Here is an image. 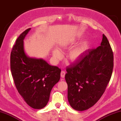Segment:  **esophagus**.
I'll list each match as a JSON object with an SVG mask.
<instances>
[{
    "instance_id": "1",
    "label": "esophagus",
    "mask_w": 121,
    "mask_h": 121,
    "mask_svg": "<svg viewBox=\"0 0 121 121\" xmlns=\"http://www.w3.org/2000/svg\"><path fill=\"white\" fill-rule=\"evenodd\" d=\"M65 74H66V72H65L64 70L61 71V78H65Z\"/></svg>"
}]
</instances>
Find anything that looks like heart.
Returning a JSON list of instances; mask_svg holds the SVG:
<instances>
[{
  "instance_id": "b5f03b06",
  "label": "heart",
  "mask_w": 121,
  "mask_h": 121,
  "mask_svg": "<svg viewBox=\"0 0 121 121\" xmlns=\"http://www.w3.org/2000/svg\"><path fill=\"white\" fill-rule=\"evenodd\" d=\"M85 46L84 45H82L81 46H80L76 48H75L73 50L70 52L68 55V58L71 60H75L77 59L80 55L83 53V52L85 51ZM53 55L54 57L56 59L60 58L61 56L60 52L58 49H55L53 51Z\"/></svg>"
}]
</instances>
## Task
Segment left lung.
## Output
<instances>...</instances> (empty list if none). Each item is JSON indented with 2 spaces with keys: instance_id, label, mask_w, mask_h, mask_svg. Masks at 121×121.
Returning <instances> with one entry per match:
<instances>
[{
  "instance_id": "obj_1",
  "label": "left lung",
  "mask_w": 121,
  "mask_h": 121,
  "mask_svg": "<svg viewBox=\"0 0 121 121\" xmlns=\"http://www.w3.org/2000/svg\"><path fill=\"white\" fill-rule=\"evenodd\" d=\"M114 67L113 52L104 34L101 45L88 49L78 61L66 68L68 99L76 110L93 107L104 93Z\"/></svg>"
}]
</instances>
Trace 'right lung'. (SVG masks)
Instances as JSON below:
<instances>
[{"label": "right lung", "instance_id": "1", "mask_svg": "<svg viewBox=\"0 0 121 121\" xmlns=\"http://www.w3.org/2000/svg\"><path fill=\"white\" fill-rule=\"evenodd\" d=\"M30 30L23 32L13 46L11 70L17 89L27 104L41 109L47 105L52 89L60 80L61 69L51 66L43 59L27 56L23 40Z\"/></svg>", "mask_w": 121, "mask_h": 121}]
</instances>
